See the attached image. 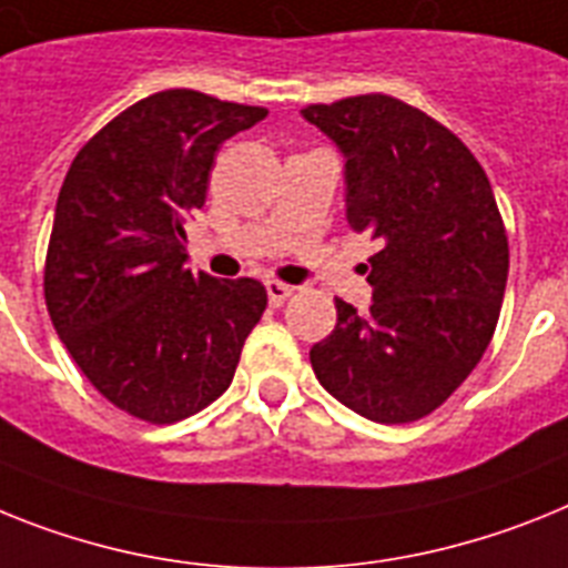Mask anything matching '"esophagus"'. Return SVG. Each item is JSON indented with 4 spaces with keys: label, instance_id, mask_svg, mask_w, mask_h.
Instances as JSON below:
<instances>
[{
    "label": "esophagus",
    "instance_id": "1",
    "mask_svg": "<svg viewBox=\"0 0 568 568\" xmlns=\"http://www.w3.org/2000/svg\"><path fill=\"white\" fill-rule=\"evenodd\" d=\"M265 292H268L271 306H283L285 300L294 294V288H292V285H285V283H276V280H268V283H265Z\"/></svg>",
    "mask_w": 568,
    "mask_h": 568
}]
</instances>
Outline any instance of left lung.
Returning a JSON list of instances; mask_svg holds the SVG:
<instances>
[{
    "label": "left lung",
    "instance_id": "8db88e82",
    "mask_svg": "<svg viewBox=\"0 0 568 568\" xmlns=\"http://www.w3.org/2000/svg\"><path fill=\"white\" fill-rule=\"evenodd\" d=\"M343 155L346 222L369 233V312L335 300L332 335L308 357L357 416H427L474 373L497 328L508 240L479 161L454 132L387 94L306 106Z\"/></svg>",
    "mask_w": 568,
    "mask_h": 568
}]
</instances>
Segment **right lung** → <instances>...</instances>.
I'll return each mask as SVG.
<instances>
[{
  "label": "right lung",
  "mask_w": 568,
  "mask_h": 568,
  "mask_svg": "<svg viewBox=\"0 0 568 568\" xmlns=\"http://www.w3.org/2000/svg\"><path fill=\"white\" fill-rule=\"evenodd\" d=\"M265 114L166 89L106 123L65 173L45 306L74 364L130 416L170 424L216 402L268 306L251 276L190 268L184 233L219 146Z\"/></svg>",
  "instance_id": "1"
}]
</instances>
